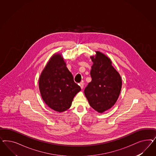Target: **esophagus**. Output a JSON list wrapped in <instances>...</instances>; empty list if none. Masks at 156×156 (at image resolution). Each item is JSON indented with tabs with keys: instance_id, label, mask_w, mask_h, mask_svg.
I'll list each match as a JSON object with an SVG mask.
<instances>
[{
	"instance_id": "obj_1",
	"label": "esophagus",
	"mask_w": 156,
	"mask_h": 156,
	"mask_svg": "<svg viewBox=\"0 0 156 156\" xmlns=\"http://www.w3.org/2000/svg\"><path fill=\"white\" fill-rule=\"evenodd\" d=\"M80 88L82 89L84 87V83L83 82H80Z\"/></svg>"
}]
</instances>
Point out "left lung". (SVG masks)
Returning <instances> with one entry per match:
<instances>
[{"instance_id":"obj_1","label":"left lung","mask_w":156,"mask_h":156,"mask_svg":"<svg viewBox=\"0 0 156 156\" xmlns=\"http://www.w3.org/2000/svg\"><path fill=\"white\" fill-rule=\"evenodd\" d=\"M96 54L95 57H90L93 62L90 71L92 80L84 93L91 107L102 113L115 104L121 90L122 80L109 58L99 51Z\"/></svg>"}]
</instances>
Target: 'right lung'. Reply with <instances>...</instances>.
Listing matches in <instances>:
<instances>
[{
	"label": "right lung",
	"instance_id": "add662e5",
	"mask_svg": "<svg viewBox=\"0 0 156 156\" xmlns=\"http://www.w3.org/2000/svg\"><path fill=\"white\" fill-rule=\"evenodd\" d=\"M43 100L58 112L69 109L74 97L80 91L61 54H54L43 69L39 80Z\"/></svg>",
	"mask_w": 156,
	"mask_h": 156
}]
</instances>
